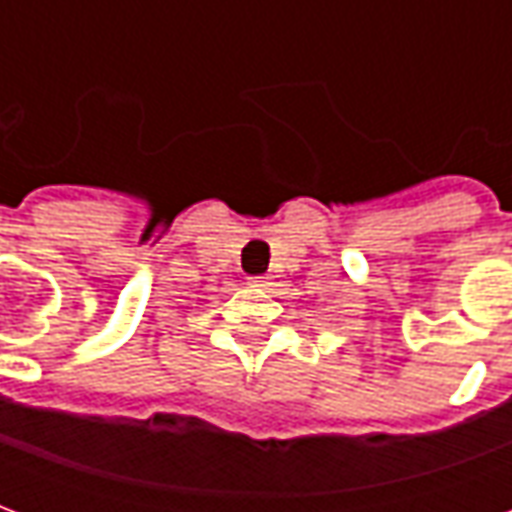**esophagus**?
I'll return each mask as SVG.
<instances>
[{
    "mask_svg": "<svg viewBox=\"0 0 512 512\" xmlns=\"http://www.w3.org/2000/svg\"><path fill=\"white\" fill-rule=\"evenodd\" d=\"M249 285H252V288H266L268 279L266 277H249Z\"/></svg>",
    "mask_w": 512,
    "mask_h": 512,
    "instance_id": "obj_1",
    "label": "esophagus"
}]
</instances>
